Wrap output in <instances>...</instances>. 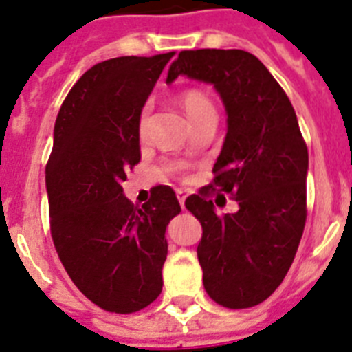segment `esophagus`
Returning <instances> with one entry per match:
<instances>
[{
    "label": "esophagus",
    "mask_w": 352,
    "mask_h": 352,
    "mask_svg": "<svg viewBox=\"0 0 352 352\" xmlns=\"http://www.w3.org/2000/svg\"><path fill=\"white\" fill-rule=\"evenodd\" d=\"M186 197H188V195H186L184 191H182V190H179V191H177V199H179V204H181V208H182V209H184Z\"/></svg>",
    "instance_id": "1"
}]
</instances>
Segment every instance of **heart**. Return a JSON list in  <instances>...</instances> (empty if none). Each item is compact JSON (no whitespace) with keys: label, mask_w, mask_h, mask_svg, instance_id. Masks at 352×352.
<instances>
[{"label":"heart","mask_w":352,"mask_h":352,"mask_svg":"<svg viewBox=\"0 0 352 352\" xmlns=\"http://www.w3.org/2000/svg\"><path fill=\"white\" fill-rule=\"evenodd\" d=\"M181 105L182 109H184L186 114H188V118L191 120V123H195V121L199 120L200 116H204L206 112L214 111L211 100L197 89L184 91L181 96ZM146 125H148V105L143 107V111H141L140 114V120H138V132H140V135H144Z\"/></svg>","instance_id":"obj_1"}]
</instances>
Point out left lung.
Wrapping results in <instances>:
<instances>
[{"label":"left lung","mask_w":352,"mask_h":352,"mask_svg":"<svg viewBox=\"0 0 352 352\" xmlns=\"http://www.w3.org/2000/svg\"><path fill=\"white\" fill-rule=\"evenodd\" d=\"M181 75L212 84L227 112L212 184L186 200L202 223L204 288L220 306L252 308L281 285L302 238L308 148L290 100L252 53L181 52L166 84ZM209 189L232 194L241 209L217 215Z\"/></svg>","instance_id":"8db88e82"}]
</instances>
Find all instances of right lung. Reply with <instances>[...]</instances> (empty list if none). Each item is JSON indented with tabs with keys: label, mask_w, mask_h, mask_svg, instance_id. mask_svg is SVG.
<instances>
[{
	"label": "right lung",
	"mask_w": 352,
	"mask_h": 352,
	"mask_svg": "<svg viewBox=\"0 0 352 352\" xmlns=\"http://www.w3.org/2000/svg\"><path fill=\"white\" fill-rule=\"evenodd\" d=\"M175 53L103 60L78 78L58 111L46 164L58 258L82 294L111 313L146 308L162 290L166 227L181 212L170 186L141 208L123 195L141 161L138 120Z\"/></svg>",
	"instance_id": "obj_1"
}]
</instances>
